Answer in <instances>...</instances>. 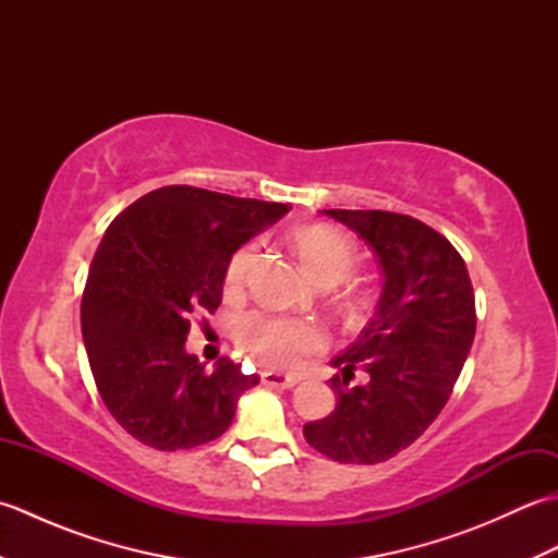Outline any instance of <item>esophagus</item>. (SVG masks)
<instances>
[{
    "instance_id": "esophagus-1",
    "label": "esophagus",
    "mask_w": 558,
    "mask_h": 558,
    "mask_svg": "<svg viewBox=\"0 0 558 558\" xmlns=\"http://www.w3.org/2000/svg\"><path fill=\"white\" fill-rule=\"evenodd\" d=\"M260 381H264L266 386H272V388H292L300 381V378L290 376V374H280V372H264L260 374Z\"/></svg>"
}]
</instances>
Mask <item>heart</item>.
Wrapping results in <instances>:
<instances>
[{
    "instance_id": "obj_1",
    "label": "heart",
    "mask_w": 558,
    "mask_h": 558,
    "mask_svg": "<svg viewBox=\"0 0 558 558\" xmlns=\"http://www.w3.org/2000/svg\"><path fill=\"white\" fill-rule=\"evenodd\" d=\"M292 244L304 270L322 286H333V282L345 280L357 266V248H354L350 236L336 228H328V225H312V228L298 230L292 236ZM254 264V244H246L232 254L222 280L228 298L242 292ZM236 340L252 357L280 366V369L298 366L304 357L322 352L328 345V336L322 326L264 312L246 314L236 324Z\"/></svg>"
}]
</instances>
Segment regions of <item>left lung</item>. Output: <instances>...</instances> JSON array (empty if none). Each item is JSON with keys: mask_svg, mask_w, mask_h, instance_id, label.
Masks as SVG:
<instances>
[{"mask_svg": "<svg viewBox=\"0 0 558 558\" xmlns=\"http://www.w3.org/2000/svg\"><path fill=\"white\" fill-rule=\"evenodd\" d=\"M374 248L384 290L372 322L330 360L336 410L304 424L306 444L338 462L374 465L408 448L444 410L475 340V292L444 234L402 213L326 210ZM354 368L371 381L350 387Z\"/></svg>", "mask_w": 558, "mask_h": 558, "instance_id": "1", "label": "left lung"}]
</instances>
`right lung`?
Instances as JSON below:
<instances>
[{
    "label": "right lung",
    "instance_id": "right-lung-1",
    "mask_svg": "<svg viewBox=\"0 0 558 558\" xmlns=\"http://www.w3.org/2000/svg\"><path fill=\"white\" fill-rule=\"evenodd\" d=\"M288 210L177 184L141 196L105 230L81 330L102 402L141 444L180 450L213 441L258 384L242 364L220 360L208 372L189 354V316L218 310L232 254Z\"/></svg>",
    "mask_w": 558,
    "mask_h": 558
}]
</instances>
